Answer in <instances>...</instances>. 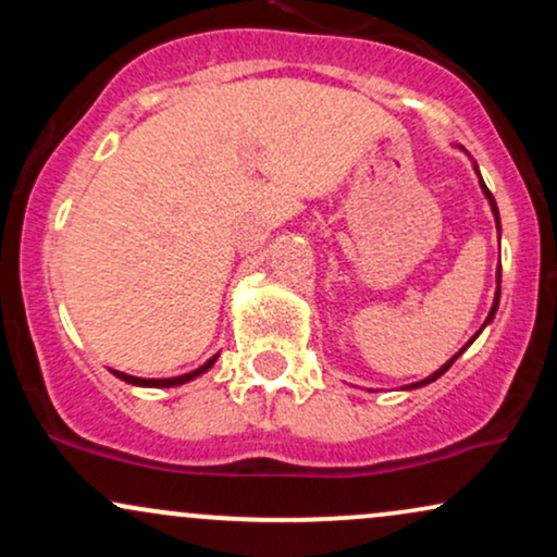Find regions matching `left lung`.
Listing matches in <instances>:
<instances>
[{
	"label": "left lung",
	"mask_w": 557,
	"mask_h": 557,
	"mask_svg": "<svg viewBox=\"0 0 557 557\" xmlns=\"http://www.w3.org/2000/svg\"><path fill=\"white\" fill-rule=\"evenodd\" d=\"M474 170L479 172V168H476V164H474ZM479 185H482V194H484V196H487V201H490V207H492V214H495V225H497V233H500V214H497V203H495V198H492V194H490V188H487V185H484V181H482V175H479ZM497 304H500V267H497V293H495V300H492V309H490V314H487V319H484L482 330H484V327H487V324L492 322V319H495ZM482 330H479V332H482ZM479 332H476V335H479ZM476 335H474V337H471V341H469V343H466V345H463V348H461V350H458V354H456V356H453V359H450V361H447V363H443V367H440V369H437V372H434V374H430V376H426V380H421V382H413V385H408L406 389H413V387H424V385H430V382H434V380H437V376H443V374L447 372V369H450V363H453V361H456V359H458V356H461V354H463V350H466V348H469V345L476 341Z\"/></svg>",
	"instance_id": "left-lung-1"
}]
</instances>
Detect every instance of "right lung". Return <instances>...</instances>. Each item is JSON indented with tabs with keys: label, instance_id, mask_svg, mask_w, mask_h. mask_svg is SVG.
I'll list each match as a JSON object with an SVG mask.
<instances>
[{
	"label": "right lung",
	"instance_id": "obj_1",
	"mask_svg": "<svg viewBox=\"0 0 557 557\" xmlns=\"http://www.w3.org/2000/svg\"><path fill=\"white\" fill-rule=\"evenodd\" d=\"M216 356H220V354H216ZM216 356H212V359H209L207 363H203V367L194 369V372H188V374H181V376H170V380H140V376H133V374H125V372H114V369H112V374L117 376V380L127 382V385H138V387H177V385H185V382L196 380L198 374L209 372V369L214 367Z\"/></svg>",
	"mask_w": 557,
	"mask_h": 557
}]
</instances>
